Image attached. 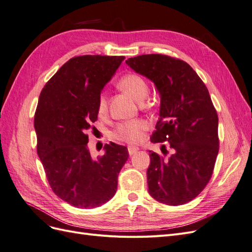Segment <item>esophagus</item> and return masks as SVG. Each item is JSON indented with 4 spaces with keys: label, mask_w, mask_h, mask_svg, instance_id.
Masks as SVG:
<instances>
[{
    "label": "esophagus",
    "mask_w": 252,
    "mask_h": 252,
    "mask_svg": "<svg viewBox=\"0 0 252 252\" xmlns=\"http://www.w3.org/2000/svg\"><path fill=\"white\" fill-rule=\"evenodd\" d=\"M138 151H139L138 147H134V146H129L128 147V154L130 155V156L136 154V152H138Z\"/></svg>",
    "instance_id": "obj_1"
}]
</instances>
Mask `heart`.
<instances>
[{"label": "heart", "instance_id": "1", "mask_svg": "<svg viewBox=\"0 0 252 252\" xmlns=\"http://www.w3.org/2000/svg\"><path fill=\"white\" fill-rule=\"evenodd\" d=\"M118 87L131 96L135 101H142L146 96L148 93L147 82L142 75L128 72L122 77L118 82ZM107 97L104 94L98 96L97 100V111L100 114H103L107 110ZM147 129V123L142 120L126 121L118 125L116 130L113 131V138L119 141H123L126 143L135 144L142 140L144 132Z\"/></svg>", "mask_w": 252, "mask_h": 252}]
</instances>
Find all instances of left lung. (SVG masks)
<instances>
[{
    "label": "left lung",
    "mask_w": 252,
    "mask_h": 252,
    "mask_svg": "<svg viewBox=\"0 0 252 252\" xmlns=\"http://www.w3.org/2000/svg\"><path fill=\"white\" fill-rule=\"evenodd\" d=\"M126 64L155 83L161 106L150 141L166 142L171 149L168 158L149 151L148 192L166 205L186 204L208 184L219 154V119L208 89L180 59L142 55Z\"/></svg>",
    "instance_id": "obj_1"
}]
</instances>
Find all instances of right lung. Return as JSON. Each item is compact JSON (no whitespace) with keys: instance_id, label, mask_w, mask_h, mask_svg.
Returning a JSON list of instances; mask_svg holds the SVG:
<instances>
[{"instance_id":"obj_1","label":"right lung","mask_w":252,"mask_h":252,"mask_svg":"<svg viewBox=\"0 0 252 252\" xmlns=\"http://www.w3.org/2000/svg\"><path fill=\"white\" fill-rule=\"evenodd\" d=\"M124 59L74 57L41 91L34 114L37 155L52 191L77 208L98 207L112 199L129 156L125 146L112 142L97 158L87 147L98 96Z\"/></svg>"}]
</instances>
